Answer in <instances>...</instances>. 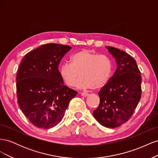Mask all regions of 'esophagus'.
<instances>
[{"mask_svg":"<svg viewBox=\"0 0 158 158\" xmlns=\"http://www.w3.org/2000/svg\"><path fill=\"white\" fill-rule=\"evenodd\" d=\"M80 95H82V96H83V97H88V95H89V94H86V93H81Z\"/></svg>","mask_w":158,"mask_h":158,"instance_id":"34e87169","label":"esophagus"}]
</instances>
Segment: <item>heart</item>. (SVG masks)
Instances as JSON below:
<instances>
[{"instance_id":"1","label":"heart","mask_w":158,"mask_h":158,"mask_svg":"<svg viewBox=\"0 0 158 158\" xmlns=\"http://www.w3.org/2000/svg\"><path fill=\"white\" fill-rule=\"evenodd\" d=\"M113 63L109 57L88 50H82L72 55L70 64L60 66L61 78L69 86L99 89L106 85L113 73Z\"/></svg>"}]
</instances>
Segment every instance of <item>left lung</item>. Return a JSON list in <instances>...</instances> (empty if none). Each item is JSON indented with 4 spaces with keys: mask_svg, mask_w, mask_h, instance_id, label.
<instances>
[{
    "mask_svg": "<svg viewBox=\"0 0 158 158\" xmlns=\"http://www.w3.org/2000/svg\"><path fill=\"white\" fill-rule=\"evenodd\" d=\"M117 63V69L98 93L100 102L93 115L103 127L116 128L132 115L141 98L142 78L136 60L127 52L106 47Z\"/></svg>",
    "mask_w": 158,
    "mask_h": 158,
    "instance_id": "1",
    "label": "left lung"
}]
</instances>
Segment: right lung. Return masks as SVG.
Masks as SVG:
<instances>
[{"label":"right lung","instance_id":"right-lung-1","mask_svg":"<svg viewBox=\"0 0 158 158\" xmlns=\"http://www.w3.org/2000/svg\"><path fill=\"white\" fill-rule=\"evenodd\" d=\"M72 47L42 45L23 57L16 75L18 103L33 125L48 129L63 119L78 92L64 84L59 65Z\"/></svg>","mask_w":158,"mask_h":158}]
</instances>
